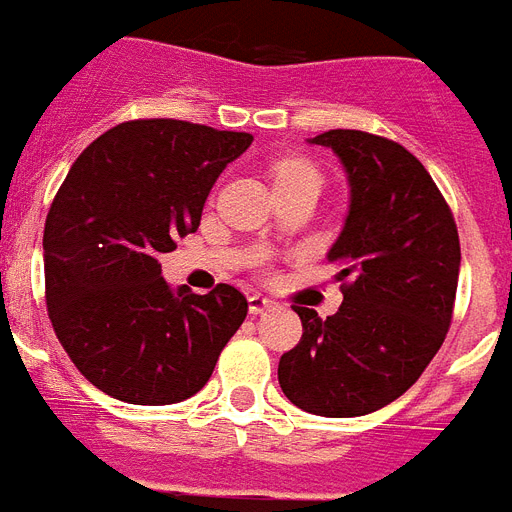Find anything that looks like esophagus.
I'll list each match as a JSON object with an SVG mask.
<instances>
[{"mask_svg": "<svg viewBox=\"0 0 512 512\" xmlns=\"http://www.w3.org/2000/svg\"><path fill=\"white\" fill-rule=\"evenodd\" d=\"M273 306V300H268L265 295H249V314H263V311H268V308Z\"/></svg>", "mask_w": 512, "mask_h": 512, "instance_id": "esophagus-1", "label": "esophagus"}]
</instances>
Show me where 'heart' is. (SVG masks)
Masks as SVG:
<instances>
[{
  "label": "heart",
  "instance_id": "heart-1",
  "mask_svg": "<svg viewBox=\"0 0 512 512\" xmlns=\"http://www.w3.org/2000/svg\"><path fill=\"white\" fill-rule=\"evenodd\" d=\"M300 177H319L314 166H308L306 161H284L276 166V182L282 179H300Z\"/></svg>",
  "mask_w": 512,
  "mask_h": 512
}]
</instances>
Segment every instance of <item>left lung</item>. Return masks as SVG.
I'll use <instances>...</instances> for the list:
<instances>
[{"label": "left lung", "mask_w": 512, "mask_h": 512, "mask_svg": "<svg viewBox=\"0 0 512 512\" xmlns=\"http://www.w3.org/2000/svg\"><path fill=\"white\" fill-rule=\"evenodd\" d=\"M338 155L349 214L327 260L341 265L333 317L292 306L303 338L279 384L303 411L349 419L395 403L446 341L459 284V233L429 171L384 136L335 128L311 139Z\"/></svg>", "instance_id": "obj_1"}]
</instances>
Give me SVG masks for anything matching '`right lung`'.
Returning <instances> with one entry per match:
<instances>
[{
  "label": "right lung",
  "instance_id": "right-lung-1",
  "mask_svg": "<svg viewBox=\"0 0 512 512\" xmlns=\"http://www.w3.org/2000/svg\"><path fill=\"white\" fill-rule=\"evenodd\" d=\"M252 134L185 120L109 128L72 163L45 220V300L58 341L96 389L134 405L201 392L247 298L171 290L158 257L201 225L206 195Z\"/></svg>",
  "mask_w": 512,
  "mask_h": 512
}]
</instances>
